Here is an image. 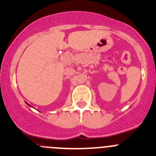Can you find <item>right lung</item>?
I'll return each instance as SVG.
<instances>
[{"label":"right lung","mask_w":156,"mask_h":156,"mask_svg":"<svg viewBox=\"0 0 156 156\" xmlns=\"http://www.w3.org/2000/svg\"><path fill=\"white\" fill-rule=\"evenodd\" d=\"M27 105H29V104H28V103H27ZM29 106H30V105H29Z\"/></svg>","instance_id":"add662e5"}]
</instances>
